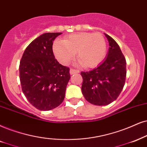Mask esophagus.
<instances>
[{"instance_id":"obj_1","label":"esophagus","mask_w":147,"mask_h":147,"mask_svg":"<svg viewBox=\"0 0 147 147\" xmlns=\"http://www.w3.org/2000/svg\"><path fill=\"white\" fill-rule=\"evenodd\" d=\"M79 70H75V69H71L70 70V75H73V74H75V73H79Z\"/></svg>"}]
</instances>
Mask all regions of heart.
<instances>
[{
	"instance_id": "1",
	"label": "heart",
	"mask_w": 147,
	"mask_h": 147,
	"mask_svg": "<svg viewBox=\"0 0 147 147\" xmlns=\"http://www.w3.org/2000/svg\"><path fill=\"white\" fill-rule=\"evenodd\" d=\"M53 51L61 64H68L77 52L79 64H83L86 68H92L105 58L107 42L100 33L79 32L66 36L64 40H55Z\"/></svg>"
}]
</instances>
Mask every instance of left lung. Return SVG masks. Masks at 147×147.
I'll return each instance as SVG.
<instances>
[{
	"instance_id": "obj_1",
	"label": "left lung",
	"mask_w": 147,
	"mask_h": 147,
	"mask_svg": "<svg viewBox=\"0 0 147 147\" xmlns=\"http://www.w3.org/2000/svg\"><path fill=\"white\" fill-rule=\"evenodd\" d=\"M109 40L107 57L89 72H81V91L85 100L94 105L105 106L115 101L123 90L126 78V61L119 46L112 37Z\"/></svg>"
}]
</instances>
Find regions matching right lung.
<instances>
[{"instance_id":"1","label":"right lung","mask_w":147,"mask_h":147,"mask_svg":"<svg viewBox=\"0 0 147 147\" xmlns=\"http://www.w3.org/2000/svg\"><path fill=\"white\" fill-rule=\"evenodd\" d=\"M61 32L45 33L26 47L20 64L22 90L33 107L49 111L64 101L70 69L59 64L53 53V41Z\"/></svg>"}]
</instances>
